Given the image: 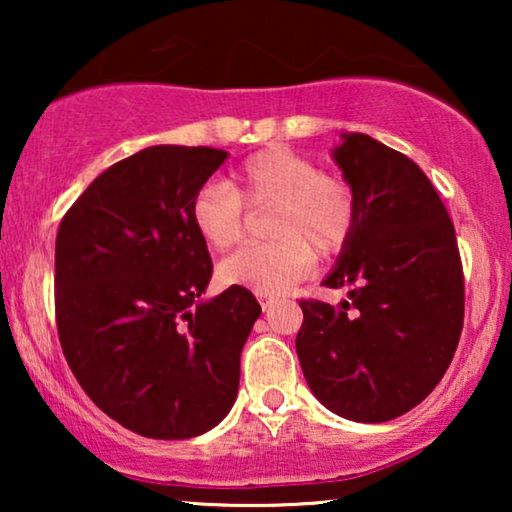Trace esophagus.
Masks as SVG:
<instances>
[{"mask_svg":"<svg viewBox=\"0 0 512 512\" xmlns=\"http://www.w3.org/2000/svg\"><path fill=\"white\" fill-rule=\"evenodd\" d=\"M258 300H261L263 310H270V307L277 305V298L275 296H265V293H261V296H258Z\"/></svg>","mask_w":512,"mask_h":512,"instance_id":"obj_1","label":"esophagus"}]
</instances>
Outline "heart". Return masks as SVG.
I'll use <instances>...</instances> for the list:
<instances>
[{
	"label": "heart",
	"mask_w": 512,
	"mask_h": 512,
	"mask_svg": "<svg viewBox=\"0 0 512 512\" xmlns=\"http://www.w3.org/2000/svg\"><path fill=\"white\" fill-rule=\"evenodd\" d=\"M247 205L268 207L270 242L251 244L221 263L226 284L275 296L303 279L314 252L331 256L345 247L356 226V193L338 174L289 149L249 156L228 181H207L191 202V221L214 249H230L247 233Z\"/></svg>",
	"instance_id": "obj_1"
}]
</instances>
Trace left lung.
I'll list each match as a JSON object with an SVG mask.
<instances>
[{"instance_id":"obj_1","label":"left lung","mask_w":512,"mask_h":512,"mask_svg":"<svg viewBox=\"0 0 512 512\" xmlns=\"http://www.w3.org/2000/svg\"><path fill=\"white\" fill-rule=\"evenodd\" d=\"M356 193V226L328 289L349 300H300L296 338L312 394L335 415L380 424L443 380L464 328V270L454 223L408 156L349 132L333 151Z\"/></svg>"}]
</instances>
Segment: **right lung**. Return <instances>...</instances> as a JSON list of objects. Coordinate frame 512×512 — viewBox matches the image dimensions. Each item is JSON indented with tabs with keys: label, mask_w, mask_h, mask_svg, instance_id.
Wrapping results in <instances>:
<instances>
[{
	"label": "right lung",
	"mask_w": 512,
	"mask_h": 512,
	"mask_svg": "<svg viewBox=\"0 0 512 512\" xmlns=\"http://www.w3.org/2000/svg\"><path fill=\"white\" fill-rule=\"evenodd\" d=\"M226 158L212 146H149L104 170L60 221L62 354L90 401L139 436H200L237 398L261 305L237 284L200 303L212 258L191 221L193 195Z\"/></svg>",
	"instance_id": "1"
}]
</instances>
